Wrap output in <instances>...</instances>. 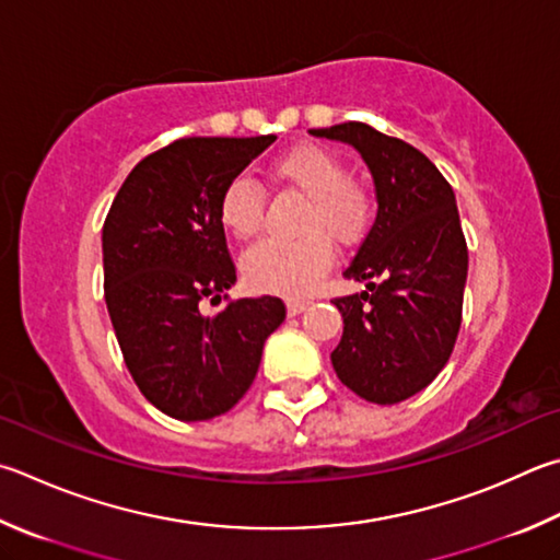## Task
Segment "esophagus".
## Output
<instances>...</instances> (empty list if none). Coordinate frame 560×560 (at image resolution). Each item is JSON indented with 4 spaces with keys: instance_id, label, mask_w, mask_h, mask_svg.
Here are the masks:
<instances>
[{
    "instance_id": "34e87169",
    "label": "esophagus",
    "mask_w": 560,
    "mask_h": 560,
    "mask_svg": "<svg viewBox=\"0 0 560 560\" xmlns=\"http://www.w3.org/2000/svg\"><path fill=\"white\" fill-rule=\"evenodd\" d=\"M308 308V301L306 299H287V311L289 315H299Z\"/></svg>"
}]
</instances>
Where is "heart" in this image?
Instances as JSON below:
<instances>
[{
	"instance_id": "obj_1",
	"label": "heart",
	"mask_w": 560,
	"mask_h": 560,
	"mask_svg": "<svg viewBox=\"0 0 560 560\" xmlns=\"http://www.w3.org/2000/svg\"><path fill=\"white\" fill-rule=\"evenodd\" d=\"M273 178L306 196L303 232L296 240H264L242 264L245 279L259 291L306 293L328 271L332 240L352 247L368 235L377 218V192L360 178L348 176L335 151L315 144L296 147L271 168ZM220 222L232 237L254 240L264 220V190L249 176H235L220 198Z\"/></svg>"
}]
</instances>
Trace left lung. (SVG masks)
<instances>
[{
    "label": "left lung",
    "mask_w": 560,
    "mask_h": 560,
    "mask_svg": "<svg viewBox=\"0 0 560 560\" xmlns=\"http://www.w3.org/2000/svg\"><path fill=\"white\" fill-rule=\"evenodd\" d=\"M311 135L358 149L380 202L342 271L368 289L332 299L345 323L332 370L364 401L399 404L439 377L460 330L467 245L455 192L429 156L364 121Z\"/></svg>",
    "instance_id": "8db88e82"
}]
</instances>
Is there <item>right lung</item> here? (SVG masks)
I'll use <instances>...</instances> for the list:
<instances>
[{
    "mask_svg": "<svg viewBox=\"0 0 560 560\" xmlns=\"http://www.w3.org/2000/svg\"><path fill=\"white\" fill-rule=\"evenodd\" d=\"M273 135L186 137L131 168L103 225L105 301L147 401L178 421L230 411L257 377L264 340L287 318L277 296L237 299L220 198ZM228 300L215 316L202 300Z\"/></svg>",
    "mask_w": 560,
    "mask_h": 560,
    "instance_id": "right-lung-1",
    "label": "right lung"
}]
</instances>
